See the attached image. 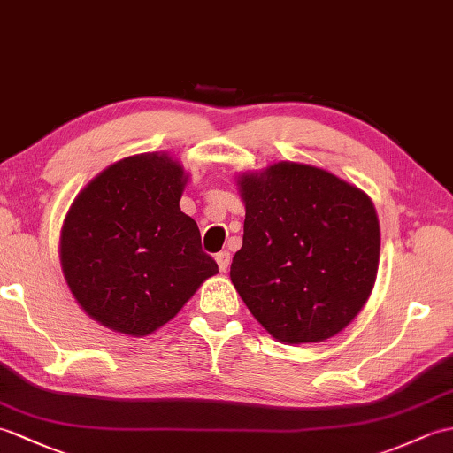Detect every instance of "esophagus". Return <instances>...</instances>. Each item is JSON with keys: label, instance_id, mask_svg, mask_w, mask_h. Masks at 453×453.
Returning <instances> with one entry per match:
<instances>
[{"label": "esophagus", "instance_id": "obj_1", "mask_svg": "<svg viewBox=\"0 0 453 453\" xmlns=\"http://www.w3.org/2000/svg\"><path fill=\"white\" fill-rule=\"evenodd\" d=\"M216 262H218V268H219V272H227V268H229V262H231L229 252H227V250L218 252V255H216Z\"/></svg>", "mask_w": 453, "mask_h": 453}]
</instances>
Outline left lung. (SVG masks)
<instances>
[{"instance_id": "8db88e82", "label": "left lung", "mask_w": 453, "mask_h": 453, "mask_svg": "<svg viewBox=\"0 0 453 453\" xmlns=\"http://www.w3.org/2000/svg\"><path fill=\"white\" fill-rule=\"evenodd\" d=\"M243 247L229 276L249 311L283 343L324 342L374 288L380 227L371 198L320 167L278 162L239 177Z\"/></svg>"}]
</instances>
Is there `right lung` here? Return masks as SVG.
I'll return each instance as SVG.
<instances>
[{"mask_svg":"<svg viewBox=\"0 0 453 453\" xmlns=\"http://www.w3.org/2000/svg\"><path fill=\"white\" fill-rule=\"evenodd\" d=\"M187 177L165 154L110 165L82 188L61 229V268L94 320L146 335L172 320L218 265L179 208Z\"/></svg>","mask_w":453,"mask_h":453,"instance_id":"add662e5","label":"right lung"}]
</instances>
